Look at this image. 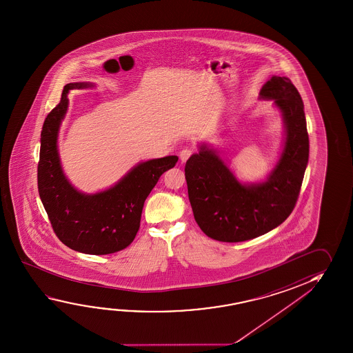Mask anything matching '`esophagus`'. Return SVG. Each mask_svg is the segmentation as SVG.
Listing matches in <instances>:
<instances>
[{"label": "esophagus", "mask_w": 353, "mask_h": 353, "mask_svg": "<svg viewBox=\"0 0 353 353\" xmlns=\"http://www.w3.org/2000/svg\"><path fill=\"white\" fill-rule=\"evenodd\" d=\"M191 149H183V150L179 152V160H181V162H185L187 161V160H188V159H190V157H191Z\"/></svg>", "instance_id": "34e87169"}]
</instances>
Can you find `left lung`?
Masks as SVG:
<instances>
[{
	"instance_id": "8db88e82",
	"label": "left lung",
	"mask_w": 353,
	"mask_h": 353,
	"mask_svg": "<svg viewBox=\"0 0 353 353\" xmlns=\"http://www.w3.org/2000/svg\"><path fill=\"white\" fill-rule=\"evenodd\" d=\"M259 99L272 101L283 121L284 135L274 168L266 177L243 182L219 151L207 143L185 162L188 198L196 224L218 241L240 243L281 225L294 208L309 160L304 103L284 76H272Z\"/></svg>"
}]
</instances>
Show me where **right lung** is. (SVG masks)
<instances>
[{"label": "right lung", "mask_w": 353, "mask_h": 353, "mask_svg": "<svg viewBox=\"0 0 353 353\" xmlns=\"http://www.w3.org/2000/svg\"><path fill=\"white\" fill-rule=\"evenodd\" d=\"M92 87H96L92 82L68 83L60 103L46 118L41 135L38 190L61 243L81 254H108L125 249L133 241L146 196L179 157L171 155L138 162L103 191L86 193L77 190L61 166L59 132L69 108L70 91Z\"/></svg>", "instance_id": "add662e5"}]
</instances>
